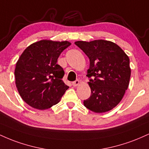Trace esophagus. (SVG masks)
<instances>
[{"label":"esophagus","instance_id":"34e87169","mask_svg":"<svg viewBox=\"0 0 149 149\" xmlns=\"http://www.w3.org/2000/svg\"><path fill=\"white\" fill-rule=\"evenodd\" d=\"M79 84H80V81H79V80H76V81L73 82V83H72V85H73L74 87L78 86V85H79Z\"/></svg>","mask_w":149,"mask_h":149}]
</instances>
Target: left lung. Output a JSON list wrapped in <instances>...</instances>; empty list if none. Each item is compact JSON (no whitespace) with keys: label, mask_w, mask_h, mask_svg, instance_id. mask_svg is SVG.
I'll return each mask as SVG.
<instances>
[{"label":"left lung","mask_w":149,"mask_h":149,"mask_svg":"<svg viewBox=\"0 0 149 149\" xmlns=\"http://www.w3.org/2000/svg\"><path fill=\"white\" fill-rule=\"evenodd\" d=\"M90 59L88 70L91 95L84 106L92 111L111 110L122 100L128 88L131 75L129 57L111 41L95 40L75 42Z\"/></svg>","instance_id":"obj_1"}]
</instances>
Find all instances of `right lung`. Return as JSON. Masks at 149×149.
Wrapping results in <instances>:
<instances>
[{
    "label": "right lung",
    "mask_w": 149,
    "mask_h": 149,
    "mask_svg": "<svg viewBox=\"0 0 149 149\" xmlns=\"http://www.w3.org/2000/svg\"><path fill=\"white\" fill-rule=\"evenodd\" d=\"M69 41L41 40L24 49L17 61L15 84L20 96L27 104L45 110L59 103L69 88L63 81L64 71L57 64Z\"/></svg>",
    "instance_id": "add662e5"
}]
</instances>
